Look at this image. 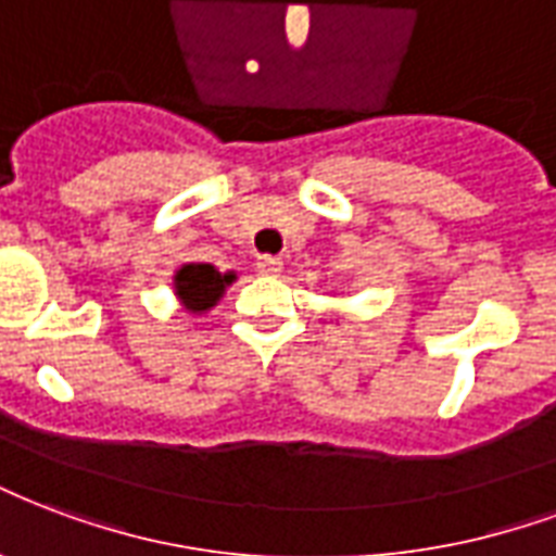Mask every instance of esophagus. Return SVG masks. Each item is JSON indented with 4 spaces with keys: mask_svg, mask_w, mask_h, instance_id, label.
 <instances>
[{
    "mask_svg": "<svg viewBox=\"0 0 556 556\" xmlns=\"http://www.w3.org/2000/svg\"><path fill=\"white\" fill-rule=\"evenodd\" d=\"M256 270L262 277H279L282 274V262L277 256H258Z\"/></svg>",
    "mask_w": 556,
    "mask_h": 556,
    "instance_id": "obj_1",
    "label": "esophagus"
}]
</instances>
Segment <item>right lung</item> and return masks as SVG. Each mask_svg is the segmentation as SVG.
<instances>
[{
  "label": "right lung",
  "mask_w": 556,
  "mask_h": 556,
  "mask_svg": "<svg viewBox=\"0 0 556 556\" xmlns=\"http://www.w3.org/2000/svg\"><path fill=\"white\" fill-rule=\"evenodd\" d=\"M236 279V270L224 274L208 262H185L174 270V294L188 315H205L215 309Z\"/></svg>",
  "instance_id": "right-lung-1"
}]
</instances>
